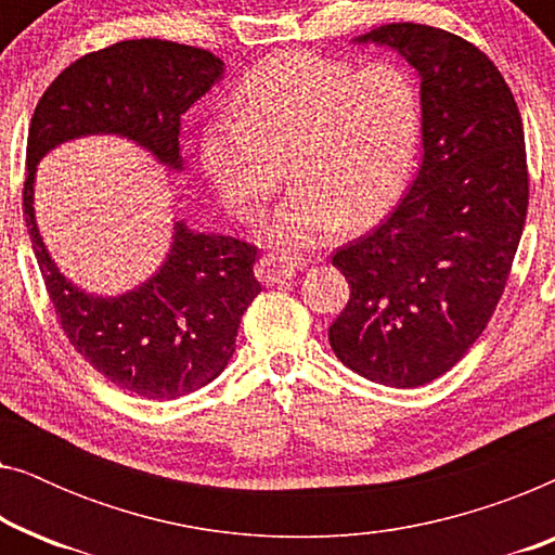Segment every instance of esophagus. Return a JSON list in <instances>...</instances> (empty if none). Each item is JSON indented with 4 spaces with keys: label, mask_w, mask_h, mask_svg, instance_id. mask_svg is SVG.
I'll return each mask as SVG.
<instances>
[{
    "label": "esophagus",
    "mask_w": 555,
    "mask_h": 555,
    "mask_svg": "<svg viewBox=\"0 0 555 555\" xmlns=\"http://www.w3.org/2000/svg\"><path fill=\"white\" fill-rule=\"evenodd\" d=\"M302 268H306V260L300 255H293L291 249H278V253H268L260 257V262H257V278L264 285L283 283V280L293 278Z\"/></svg>",
    "instance_id": "esophagus-1"
}]
</instances>
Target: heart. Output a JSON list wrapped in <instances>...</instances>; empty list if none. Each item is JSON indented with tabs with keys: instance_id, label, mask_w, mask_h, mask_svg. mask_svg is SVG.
<instances>
[{
	"instance_id": "b5f03b06",
	"label": "heart",
	"mask_w": 555,
	"mask_h": 555,
	"mask_svg": "<svg viewBox=\"0 0 555 555\" xmlns=\"http://www.w3.org/2000/svg\"><path fill=\"white\" fill-rule=\"evenodd\" d=\"M237 118L204 128L202 164L227 207L255 219L285 181L295 186L272 237L310 247L369 224L404 192L420 154L422 98L393 60L356 65L315 52H280L249 70Z\"/></svg>"
}]
</instances>
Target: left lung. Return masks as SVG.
Returning a JSON list of instances; mask_svg holds the SVG:
<instances>
[{
	"instance_id": "1",
	"label": "left lung",
	"mask_w": 555,
	"mask_h": 555,
	"mask_svg": "<svg viewBox=\"0 0 555 555\" xmlns=\"http://www.w3.org/2000/svg\"><path fill=\"white\" fill-rule=\"evenodd\" d=\"M356 42L420 73L424 158L399 207L333 255L351 298L328 340L369 382L414 389L447 374L495 313L526 227V139L511 88L473 42L414 22Z\"/></svg>"
}]
</instances>
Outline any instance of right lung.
I'll return each mask as SVG.
<instances>
[{"label": "right lung", "instance_id": "obj_1", "mask_svg": "<svg viewBox=\"0 0 555 555\" xmlns=\"http://www.w3.org/2000/svg\"><path fill=\"white\" fill-rule=\"evenodd\" d=\"M209 50L156 37L88 52L65 67L37 103L27 135L22 209L44 287L75 351L120 389L179 399L222 374L249 302L262 291L257 247L173 224L169 255L154 278L116 298L88 295L52 262L35 222V171L60 143L116 133L181 169V116L222 78Z\"/></svg>", "mask_w": 555, "mask_h": 555}]
</instances>
